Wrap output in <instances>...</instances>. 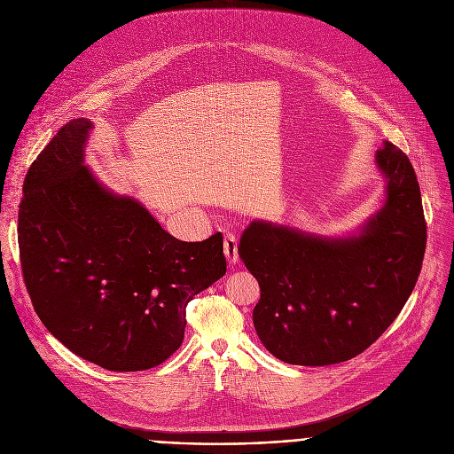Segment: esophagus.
Wrapping results in <instances>:
<instances>
[{
  "mask_svg": "<svg viewBox=\"0 0 454 454\" xmlns=\"http://www.w3.org/2000/svg\"><path fill=\"white\" fill-rule=\"evenodd\" d=\"M224 254L230 264H235L239 261V247H237V237L233 231L224 233Z\"/></svg>",
  "mask_w": 454,
  "mask_h": 454,
  "instance_id": "34e87169",
  "label": "esophagus"
}]
</instances>
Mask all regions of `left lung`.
<instances>
[{
  "label": "left lung",
  "instance_id": "8db88e82",
  "mask_svg": "<svg viewBox=\"0 0 454 454\" xmlns=\"http://www.w3.org/2000/svg\"><path fill=\"white\" fill-rule=\"evenodd\" d=\"M384 207L348 237H317L266 221L242 233L239 254L261 286L253 325L280 361L325 366L364 352L392 325L420 275L426 219L408 156L384 142Z\"/></svg>",
  "mask_w": 454,
  "mask_h": 454
}]
</instances>
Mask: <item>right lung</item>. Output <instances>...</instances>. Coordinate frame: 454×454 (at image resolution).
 I'll return each mask as SVG.
<instances>
[{
	"label": "right lung",
	"mask_w": 454,
	"mask_h": 454,
	"mask_svg": "<svg viewBox=\"0 0 454 454\" xmlns=\"http://www.w3.org/2000/svg\"><path fill=\"white\" fill-rule=\"evenodd\" d=\"M93 123L68 121L28 168L21 270L44 327L111 372L161 364L183 343L186 305L226 273L223 235L183 242L84 165Z\"/></svg>",
	"instance_id": "add662e5"
}]
</instances>
